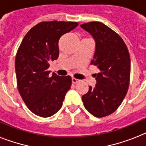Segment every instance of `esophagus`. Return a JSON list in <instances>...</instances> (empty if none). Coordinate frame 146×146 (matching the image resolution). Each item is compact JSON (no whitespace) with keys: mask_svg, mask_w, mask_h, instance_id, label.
<instances>
[{"mask_svg":"<svg viewBox=\"0 0 146 146\" xmlns=\"http://www.w3.org/2000/svg\"><path fill=\"white\" fill-rule=\"evenodd\" d=\"M72 83H74V84H76V83H77V82H80V80H77V79H76V78H74V77H72Z\"/></svg>","mask_w":146,"mask_h":146,"instance_id":"esophagus-1","label":"esophagus"}]
</instances>
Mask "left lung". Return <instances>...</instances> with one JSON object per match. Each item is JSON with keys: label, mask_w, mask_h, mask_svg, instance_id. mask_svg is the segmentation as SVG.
<instances>
[{"label": "left lung", "mask_w": 146, "mask_h": 146, "mask_svg": "<svg viewBox=\"0 0 146 146\" xmlns=\"http://www.w3.org/2000/svg\"><path fill=\"white\" fill-rule=\"evenodd\" d=\"M80 27L95 41L91 64L99 69L94 75L96 85L89 86L82 100L89 113L102 118L115 111L127 93L131 66L129 53L119 35L103 23L91 22Z\"/></svg>", "instance_id": "left-lung-1"}]
</instances>
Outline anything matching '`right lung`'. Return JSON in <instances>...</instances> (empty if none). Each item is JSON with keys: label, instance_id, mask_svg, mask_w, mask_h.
I'll return each instance as SVG.
<instances>
[{"label": "right lung", "instance_id": "add662e5", "mask_svg": "<svg viewBox=\"0 0 146 146\" xmlns=\"http://www.w3.org/2000/svg\"><path fill=\"white\" fill-rule=\"evenodd\" d=\"M78 25L73 22H42L23 38L15 59L18 90L28 109L40 117L52 116L61 108L72 85L70 76L60 77L48 71L58 58V41Z\"/></svg>", "mask_w": 146, "mask_h": 146}]
</instances>
